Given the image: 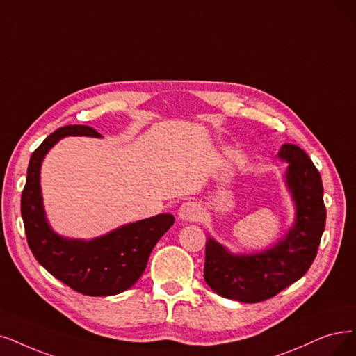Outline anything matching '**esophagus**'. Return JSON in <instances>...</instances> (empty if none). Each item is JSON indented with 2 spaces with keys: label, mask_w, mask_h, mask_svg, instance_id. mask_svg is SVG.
Returning a JSON list of instances; mask_svg holds the SVG:
<instances>
[{
  "label": "esophagus",
  "mask_w": 356,
  "mask_h": 356,
  "mask_svg": "<svg viewBox=\"0 0 356 356\" xmlns=\"http://www.w3.org/2000/svg\"><path fill=\"white\" fill-rule=\"evenodd\" d=\"M202 215V209L195 202H186L182 203L179 210H178V216L182 220H190L194 222Z\"/></svg>",
  "instance_id": "obj_1"
}]
</instances>
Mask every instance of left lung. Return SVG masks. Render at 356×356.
I'll return each instance as SVG.
<instances>
[{"label":"left lung","instance_id":"1","mask_svg":"<svg viewBox=\"0 0 356 356\" xmlns=\"http://www.w3.org/2000/svg\"><path fill=\"white\" fill-rule=\"evenodd\" d=\"M277 156L289 163L286 186L295 203V223L277 244L255 254H231L209 236L204 280L223 298L245 304L266 301L301 279L317 255L325 226L320 172L295 145H283Z\"/></svg>","mask_w":356,"mask_h":356}]
</instances>
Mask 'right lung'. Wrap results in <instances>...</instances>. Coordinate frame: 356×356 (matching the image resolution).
<instances>
[{
    "instance_id": "add662e5",
    "label": "right lung",
    "mask_w": 356,
    "mask_h": 356,
    "mask_svg": "<svg viewBox=\"0 0 356 356\" xmlns=\"http://www.w3.org/2000/svg\"><path fill=\"white\" fill-rule=\"evenodd\" d=\"M67 136L101 137L88 125H65L31 156L22 193V218L27 244L48 272L83 295L109 296L129 288L143 275L156 243L174 225L169 213L124 225L90 241L68 239L55 234L45 218L40 193V165L48 150Z\"/></svg>"
}]
</instances>
